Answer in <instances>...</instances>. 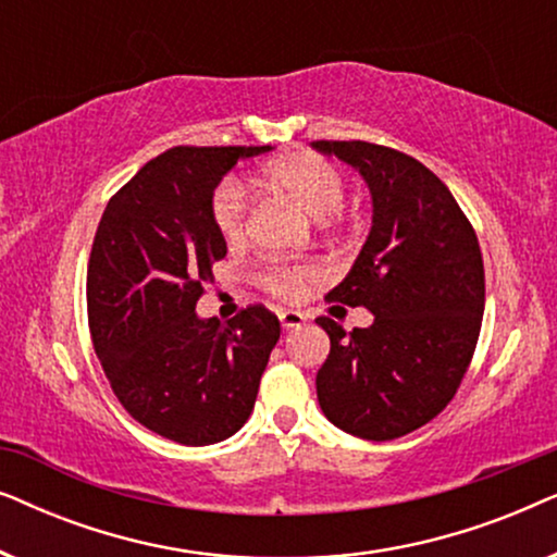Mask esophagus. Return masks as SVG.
Instances as JSON below:
<instances>
[{
    "instance_id": "34e87169",
    "label": "esophagus",
    "mask_w": 557,
    "mask_h": 557,
    "mask_svg": "<svg viewBox=\"0 0 557 557\" xmlns=\"http://www.w3.org/2000/svg\"><path fill=\"white\" fill-rule=\"evenodd\" d=\"M278 319H281V326H284V330H294V326H301L304 322H307V317H304L301 311H294V309L278 311Z\"/></svg>"
}]
</instances>
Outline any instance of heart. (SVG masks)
<instances>
[{
    "label": "heart",
    "mask_w": 557,
    "mask_h": 557,
    "mask_svg": "<svg viewBox=\"0 0 557 557\" xmlns=\"http://www.w3.org/2000/svg\"><path fill=\"white\" fill-rule=\"evenodd\" d=\"M261 185L273 189L311 220H326L339 210L345 197V174L326 159L301 151L273 159L261 170ZM248 193L238 180H225L212 197V220L225 243L238 246L248 233ZM311 276L304 265H269L263 284L278 299H294L301 294L304 281Z\"/></svg>",
    "instance_id": "obj_1"
}]
</instances>
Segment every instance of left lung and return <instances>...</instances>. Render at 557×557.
Instances as JSON below:
<instances>
[{
  "mask_svg": "<svg viewBox=\"0 0 557 557\" xmlns=\"http://www.w3.org/2000/svg\"><path fill=\"white\" fill-rule=\"evenodd\" d=\"M355 166L372 195V227L326 299L364 307L372 324L345 332L330 317L317 372L324 416L345 433L393 441L448 406L476 349L484 263L471 223L418 159L370 141H311Z\"/></svg>",
  "mask_w": 557,
  "mask_h": 557,
  "instance_id": "obj_1",
  "label": "left lung"
}]
</instances>
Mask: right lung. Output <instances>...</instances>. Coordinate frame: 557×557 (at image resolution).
<instances>
[{
  "label": "right lung",
  "instance_id": "add662e5",
  "mask_svg": "<svg viewBox=\"0 0 557 557\" xmlns=\"http://www.w3.org/2000/svg\"><path fill=\"white\" fill-rule=\"evenodd\" d=\"M271 147H174L111 197L88 261V324L98 360L134 421L185 446L243 429L281 324L263 304L227 324L197 317L225 258L212 195L240 159Z\"/></svg>",
  "mask_w": 557,
  "mask_h": 557
}]
</instances>
